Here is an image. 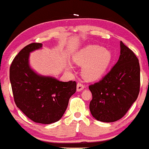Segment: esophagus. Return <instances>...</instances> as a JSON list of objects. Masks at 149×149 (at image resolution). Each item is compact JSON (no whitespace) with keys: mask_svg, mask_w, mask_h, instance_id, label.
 <instances>
[{"mask_svg":"<svg viewBox=\"0 0 149 149\" xmlns=\"http://www.w3.org/2000/svg\"><path fill=\"white\" fill-rule=\"evenodd\" d=\"M84 88H85V86L84 84H82L81 83H78L77 85V91H81L82 90L84 89Z\"/></svg>","mask_w":149,"mask_h":149,"instance_id":"1","label":"esophagus"}]
</instances>
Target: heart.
Returning a JSON list of instances; mask_svg holds the SVG:
<instances>
[{
  "mask_svg": "<svg viewBox=\"0 0 149 149\" xmlns=\"http://www.w3.org/2000/svg\"><path fill=\"white\" fill-rule=\"evenodd\" d=\"M113 55L109 49L100 45H88L73 56L74 63L84 65L82 73L85 78L95 80L100 78L111 65ZM70 68L71 65H68Z\"/></svg>",
  "mask_w": 149,
  "mask_h": 149,
  "instance_id": "heart-1",
  "label": "heart"
}]
</instances>
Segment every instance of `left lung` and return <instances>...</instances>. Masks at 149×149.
<instances>
[{
    "instance_id": "1",
    "label": "left lung",
    "mask_w": 149,
    "mask_h": 149,
    "mask_svg": "<svg viewBox=\"0 0 149 149\" xmlns=\"http://www.w3.org/2000/svg\"><path fill=\"white\" fill-rule=\"evenodd\" d=\"M140 86L139 60L120 41L117 63L102 80L89 86L93 95L90 111L95 119L114 122L125 115L138 97Z\"/></svg>"
}]
</instances>
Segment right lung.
<instances>
[{
  "instance_id": "add662e5",
  "label": "right lung",
  "mask_w": 149,
  "mask_h": 149,
  "mask_svg": "<svg viewBox=\"0 0 149 149\" xmlns=\"http://www.w3.org/2000/svg\"><path fill=\"white\" fill-rule=\"evenodd\" d=\"M41 47L42 43H32L20 51L11 64L10 79L16 106L33 122L49 124L63 115L77 84L40 75L31 68L30 53Z\"/></svg>"
}]
</instances>
